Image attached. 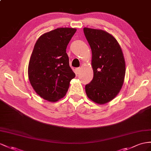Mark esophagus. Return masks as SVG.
<instances>
[{"instance_id": "esophagus-1", "label": "esophagus", "mask_w": 151, "mask_h": 151, "mask_svg": "<svg viewBox=\"0 0 151 151\" xmlns=\"http://www.w3.org/2000/svg\"><path fill=\"white\" fill-rule=\"evenodd\" d=\"M80 71H81V68H76V69H75V74L77 75H78L79 73H80Z\"/></svg>"}]
</instances>
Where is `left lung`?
I'll return each instance as SVG.
<instances>
[{
	"mask_svg": "<svg viewBox=\"0 0 151 151\" xmlns=\"http://www.w3.org/2000/svg\"><path fill=\"white\" fill-rule=\"evenodd\" d=\"M83 32L92 50L94 76L86 86L87 97L103 105L118 94L124 80L126 64L116 39L103 30L85 27Z\"/></svg>",
	"mask_w": 151,
	"mask_h": 151,
	"instance_id": "left-lung-1",
	"label": "left lung"
}]
</instances>
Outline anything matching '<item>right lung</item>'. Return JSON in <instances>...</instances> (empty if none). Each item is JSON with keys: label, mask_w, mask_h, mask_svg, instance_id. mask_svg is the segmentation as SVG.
Wrapping results in <instances>:
<instances>
[{"label": "right lung", "mask_w": 151, "mask_h": 151, "mask_svg": "<svg viewBox=\"0 0 151 151\" xmlns=\"http://www.w3.org/2000/svg\"><path fill=\"white\" fill-rule=\"evenodd\" d=\"M76 31L73 28H58L42 34L34 45L29 79L34 90L45 100L55 102L64 97L69 82L75 77L66 48Z\"/></svg>", "instance_id": "add662e5"}]
</instances>
